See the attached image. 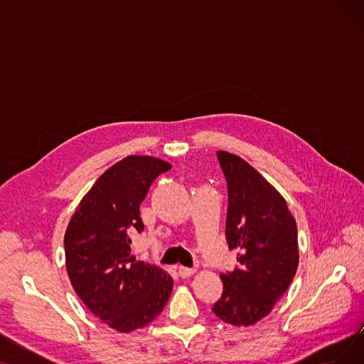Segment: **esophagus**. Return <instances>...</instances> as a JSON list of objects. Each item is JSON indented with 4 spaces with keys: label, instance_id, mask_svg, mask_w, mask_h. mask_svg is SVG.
<instances>
[{
    "label": "esophagus",
    "instance_id": "obj_1",
    "mask_svg": "<svg viewBox=\"0 0 364 364\" xmlns=\"http://www.w3.org/2000/svg\"><path fill=\"white\" fill-rule=\"evenodd\" d=\"M195 269H188V267H178V274H180V277H183V279H187V277H190L192 274H195Z\"/></svg>",
    "mask_w": 364,
    "mask_h": 364
}]
</instances>
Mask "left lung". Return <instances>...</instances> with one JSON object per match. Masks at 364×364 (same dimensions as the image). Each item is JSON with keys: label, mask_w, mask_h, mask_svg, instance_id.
Returning <instances> with one entry per match:
<instances>
[{"label": "left lung", "mask_w": 364, "mask_h": 364, "mask_svg": "<svg viewBox=\"0 0 364 364\" xmlns=\"http://www.w3.org/2000/svg\"><path fill=\"white\" fill-rule=\"evenodd\" d=\"M228 192L225 239L237 267L221 274L214 314L233 326H251L270 314L298 269L296 221L283 196L233 153L217 151Z\"/></svg>", "instance_id": "1"}]
</instances>
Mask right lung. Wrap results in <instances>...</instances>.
Masks as SVG:
<instances>
[{
  "label": "right lung",
  "mask_w": 364,
  "mask_h": 364,
  "mask_svg": "<svg viewBox=\"0 0 364 364\" xmlns=\"http://www.w3.org/2000/svg\"><path fill=\"white\" fill-rule=\"evenodd\" d=\"M171 164L131 155L112 165L82 198L65 233L66 270L87 309L107 326L128 333L164 310L172 277L131 257V235L144 230L140 203Z\"/></svg>",
  "instance_id": "1"
}]
</instances>
